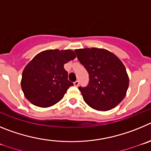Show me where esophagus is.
Listing matches in <instances>:
<instances>
[{
	"label": "esophagus",
	"mask_w": 151,
	"mask_h": 151,
	"mask_svg": "<svg viewBox=\"0 0 151 151\" xmlns=\"http://www.w3.org/2000/svg\"><path fill=\"white\" fill-rule=\"evenodd\" d=\"M79 84H80V82H79V81H76L75 82H74V85L75 86H78Z\"/></svg>",
	"instance_id": "1"
}]
</instances>
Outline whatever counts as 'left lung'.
I'll use <instances>...</instances> for the list:
<instances>
[{"label":"left lung","mask_w":151,"mask_h":151,"mask_svg":"<svg viewBox=\"0 0 151 151\" xmlns=\"http://www.w3.org/2000/svg\"><path fill=\"white\" fill-rule=\"evenodd\" d=\"M77 59L89 73L86 87H80L85 102L97 111H106L123 101L129 80L120 59L104 49L84 48L74 50Z\"/></svg>","instance_id":"8db88e82"}]
</instances>
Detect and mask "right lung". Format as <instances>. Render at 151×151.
<instances>
[{
  "instance_id": "add662e5",
  "label": "right lung",
  "mask_w": 151,
  "mask_h": 151,
  "mask_svg": "<svg viewBox=\"0 0 151 151\" xmlns=\"http://www.w3.org/2000/svg\"><path fill=\"white\" fill-rule=\"evenodd\" d=\"M75 58L71 50H48L35 55L22 71L21 86L25 98L40 108L59 102L74 85L64 65Z\"/></svg>"
}]
</instances>
